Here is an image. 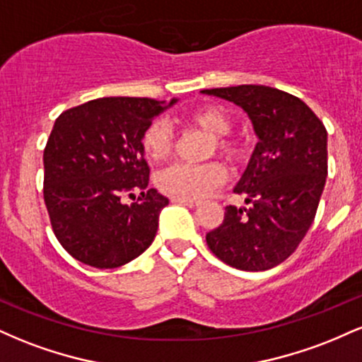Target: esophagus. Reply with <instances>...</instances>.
I'll return each mask as SVG.
<instances>
[{"label":"esophagus","mask_w":362,"mask_h":362,"mask_svg":"<svg viewBox=\"0 0 362 362\" xmlns=\"http://www.w3.org/2000/svg\"><path fill=\"white\" fill-rule=\"evenodd\" d=\"M172 201L177 202V204H182L187 207H197L199 206V201H190V199H172Z\"/></svg>","instance_id":"34e87169"}]
</instances>
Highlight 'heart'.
<instances>
[{
  "label": "heart",
  "mask_w": 362,
  "mask_h": 362,
  "mask_svg": "<svg viewBox=\"0 0 362 362\" xmlns=\"http://www.w3.org/2000/svg\"><path fill=\"white\" fill-rule=\"evenodd\" d=\"M189 122L206 132L213 138V146L219 155L226 160L236 161L243 155L242 144L233 139H228L226 134L231 129V117L223 107L206 105L197 109L189 115ZM173 144L172 127L168 126L167 120H155L146 127L141 138V148H143L144 156L151 161H163L170 155ZM224 168L216 161L211 163L190 165L175 163L172 167L161 170L156 177L158 189L163 194L173 199H197L204 197L224 180Z\"/></svg>",
  "instance_id": "heart-1"
}]
</instances>
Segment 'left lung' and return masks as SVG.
Segmentation results:
<instances>
[{"label":"left lung","instance_id":"8db88e82","mask_svg":"<svg viewBox=\"0 0 362 362\" xmlns=\"http://www.w3.org/2000/svg\"><path fill=\"white\" fill-rule=\"evenodd\" d=\"M201 93L242 107L259 139L233 189L248 209L226 206L207 247L240 271H267L296 250L313 223L327 178V129L305 102L271 86Z\"/></svg>","mask_w":362,"mask_h":362}]
</instances>
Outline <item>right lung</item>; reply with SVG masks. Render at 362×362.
Listing matches in <instances>:
<instances>
[{"mask_svg": "<svg viewBox=\"0 0 362 362\" xmlns=\"http://www.w3.org/2000/svg\"><path fill=\"white\" fill-rule=\"evenodd\" d=\"M107 97L62 112L44 149V201L66 252L97 269H115L153 243L168 199L149 189L141 138L175 105ZM140 194L132 205L126 197Z\"/></svg>", "mask_w": 362, "mask_h": 362, "instance_id": "obj_1", "label": "right lung"}]
</instances>
